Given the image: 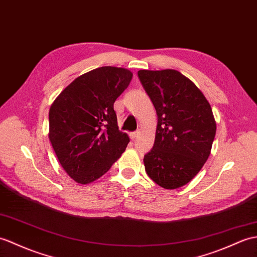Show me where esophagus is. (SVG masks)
I'll return each instance as SVG.
<instances>
[{"mask_svg": "<svg viewBox=\"0 0 257 257\" xmlns=\"http://www.w3.org/2000/svg\"><path fill=\"white\" fill-rule=\"evenodd\" d=\"M139 135H140V130H137V131H135V133H131L130 137H131V139H136V138H138Z\"/></svg>", "mask_w": 257, "mask_h": 257, "instance_id": "34e87169", "label": "esophagus"}]
</instances>
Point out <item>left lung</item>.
Here are the masks:
<instances>
[{
	"label": "left lung",
	"mask_w": 257,
	"mask_h": 257,
	"mask_svg": "<svg viewBox=\"0 0 257 257\" xmlns=\"http://www.w3.org/2000/svg\"><path fill=\"white\" fill-rule=\"evenodd\" d=\"M138 76L158 115L156 140L143 159L146 172L165 189L182 187L210 156L217 129L211 106L176 70H140Z\"/></svg>",
	"instance_id": "8db88e82"
}]
</instances>
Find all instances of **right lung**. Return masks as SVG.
<instances>
[{"label": "right lung", "mask_w": 257, "mask_h": 257, "mask_svg": "<svg viewBox=\"0 0 257 257\" xmlns=\"http://www.w3.org/2000/svg\"><path fill=\"white\" fill-rule=\"evenodd\" d=\"M131 79L127 69L100 67L76 77L52 103L49 140L76 183L96 181L126 150L130 140L118 130L114 103Z\"/></svg>", "instance_id": "obj_1"}]
</instances>
